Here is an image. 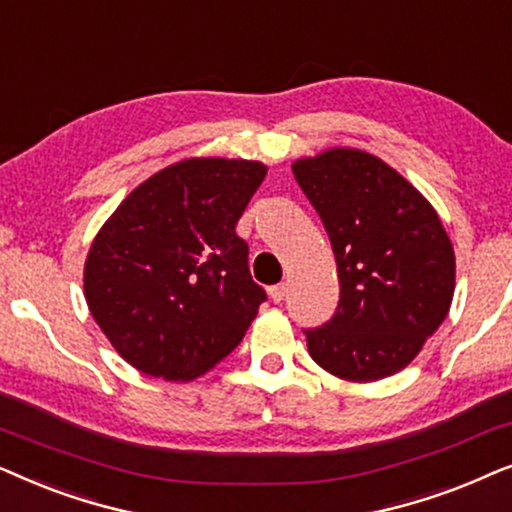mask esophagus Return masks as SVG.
Returning <instances> with one entry per match:
<instances>
[{"mask_svg":"<svg viewBox=\"0 0 512 512\" xmlns=\"http://www.w3.org/2000/svg\"><path fill=\"white\" fill-rule=\"evenodd\" d=\"M285 292H288V285L278 283V285H274V288H269V297L278 304V302H283V299H285Z\"/></svg>","mask_w":512,"mask_h":512,"instance_id":"34e87169","label":"esophagus"}]
</instances>
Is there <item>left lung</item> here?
I'll return each instance as SVG.
<instances>
[{"mask_svg": "<svg viewBox=\"0 0 512 512\" xmlns=\"http://www.w3.org/2000/svg\"><path fill=\"white\" fill-rule=\"evenodd\" d=\"M335 250V316L304 330L311 358L339 379L400 372L442 325L454 297V248L431 203L377 156L335 147L292 163Z\"/></svg>", "mask_w": 512, "mask_h": 512, "instance_id": "obj_1", "label": "left lung"}]
</instances>
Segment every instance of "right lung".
<instances>
[{
  "mask_svg": "<svg viewBox=\"0 0 512 512\" xmlns=\"http://www.w3.org/2000/svg\"><path fill=\"white\" fill-rule=\"evenodd\" d=\"M267 166L185 159L135 187L93 238L84 295L109 344L166 381L206 374L241 344L267 299L236 222Z\"/></svg>",
  "mask_w": 512,
  "mask_h": 512,
  "instance_id": "add662e5",
  "label": "right lung"
}]
</instances>
